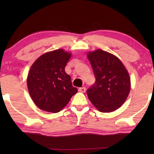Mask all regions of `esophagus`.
<instances>
[{
	"instance_id": "esophagus-1",
	"label": "esophagus",
	"mask_w": 154,
	"mask_h": 154,
	"mask_svg": "<svg viewBox=\"0 0 154 154\" xmlns=\"http://www.w3.org/2000/svg\"><path fill=\"white\" fill-rule=\"evenodd\" d=\"M79 91L81 92H85L86 91V89H85V87H82V88H79Z\"/></svg>"
}]
</instances>
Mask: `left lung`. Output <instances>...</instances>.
I'll use <instances>...</instances> for the list:
<instances>
[{
	"label": "left lung",
	"mask_w": 154,
	"mask_h": 154,
	"mask_svg": "<svg viewBox=\"0 0 154 154\" xmlns=\"http://www.w3.org/2000/svg\"><path fill=\"white\" fill-rule=\"evenodd\" d=\"M96 81L87 90L88 98L101 112L116 110L125 102L130 90L127 69L117 57L102 50L88 54Z\"/></svg>",
	"instance_id": "8db88e82"
}]
</instances>
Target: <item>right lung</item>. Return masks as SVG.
<instances>
[{
	"instance_id": "add662e5",
	"label": "right lung",
	"mask_w": 154,
	"mask_h": 154,
	"mask_svg": "<svg viewBox=\"0 0 154 154\" xmlns=\"http://www.w3.org/2000/svg\"><path fill=\"white\" fill-rule=\"evenodd\" d=\"M71 56L58 49L39 57L31 66L27 77V87L35 104L42 110L57 113L76 93L65 66Z\"/></svg>"
}]
</instances>
